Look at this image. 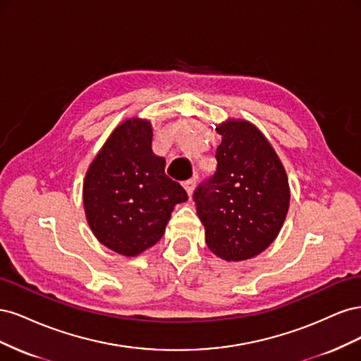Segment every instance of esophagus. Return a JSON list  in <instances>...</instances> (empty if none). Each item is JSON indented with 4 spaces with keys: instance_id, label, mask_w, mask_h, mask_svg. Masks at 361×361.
Wrapping results in <instances>:
<instances>
[{
    "instance_id": "obj_1",
    "label": "esophagus",
    "mask_w": 361,
    "mask_h": 361,
    "mask_svg": "<svg viewBox=\"0 0 361 361\" xmlns=\"http://www.w3.org/2000/svg\"><path fill=\"white\" fill-rule=\"evenodd\" d=\"M183 188H185V191H187L188 197H191V195H192V191H194V188H195V179L192 178V179L185 180V182H183Z\"/></svg>"
}]
</instances>
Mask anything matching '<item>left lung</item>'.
Here are the masks:
<instances>
[{"instance_id": "obj_1", "label": "left lung", "mask_w": 361, "mask_h": 361, "mask_svg": "<svg viewBox=\"0 0 361 361\" xmlns=\"http://www.w3.org/2000/svg\"><path fill=\"white\" fill-rule=\"evenodd\" d=\"M216 170L192 194L206 244L226 260L262 253L279 235L289 207V183L274 149L244 120L216 128Z\"/></svg>"}]
</instances>
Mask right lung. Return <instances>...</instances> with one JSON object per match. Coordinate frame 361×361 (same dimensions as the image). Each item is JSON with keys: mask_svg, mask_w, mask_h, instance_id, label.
Segmentation results:
<instances>
[{"mask_svg": "<svg viewBox=\"0 0 361 361\" xmlns=\"http://www.w3.org/2000/svg\"><path fill=\"white\" fill-rule=\"evenodd\" d=\"M152 125L126 120L114 129L84 180L87 221L99 241L123 256H137L166 232L173 207L188 200L170 179L166 159L152 150Z\"/></svg>", "mask_w": 361, "mask_h": 361, "instance_id": "obj_1", "label": "right lung"}]
</instances>
